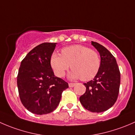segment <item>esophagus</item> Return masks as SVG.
<instances>
[{
  "instance_id": "1",
  "label": "esophagus",
  "mask_w": 135,
  "mask_h": 135,
  "mask_svg": "<svg viewBox=\"0 0 135 135\" xmlns=\"http://www.w3.org/2000/svg\"><path fill=\"white\" fill-rule=\"evenodd\" d=\"M74 85H75V84H74V83H69V86L70 88H73Z\"/></svg>"
}]
</instances>
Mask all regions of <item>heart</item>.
<instances>
[{"label": "heart", "instance_id": "obj_1", "mask_svg": "<svg viewBox=\"0 0 135 135\" xmlns=\"http://www.w3.org/2000/svg\"><path fill=\"white\" fill-rule=\"evenodd\" d=\"M54 73L63 77L71 65V79L89 81L94 78L100 68V57L96 51L82 45H73L61 50V55L53 53L50 59Z\"/></svg>", "mask_w": 135, "mask_h": 135}]
</instances>
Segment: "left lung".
<instances>
[{
  "instance_id": "1",
  "label": "left lung",
  "mask_w": 135,
  "mask_h": 135,
  "mask_svg": "<svg viewBox=\"0 0 135 135\" xmlns=\"http://www.w3.org/2000/svg\"><path fill=\"white\" fill-rule=\"evenodd\" d=\"M91 44L100 56V68L93 80L85 83V93L80 97L83 107L92 112H102L111 108L118 99L120 72L115 57L106 47L95 42Z\"/></svg>"
}]
</instances>
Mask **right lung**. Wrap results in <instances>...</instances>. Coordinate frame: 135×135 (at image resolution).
I'll list each match as a JSON object with an SVG mask.
<instances>
[{
  "label": "right lung",
  "instance_id": "add662e5",
  "mask_svg": "<svg viewBox=\"0 0 135 135\" xmlns=\"http://www.w3.org/2000/svg\"><path fill=\"white\" fill-rule=\"evenodd\" d=\"M57 43L45 42L34 47L22 60L17 84L20 100L28 111L49 114L59 105L67 82L56 77L50 59Z\"/></svg>",
  "mask_w": 135,
  "mask_h": 135
}]
</instances>
